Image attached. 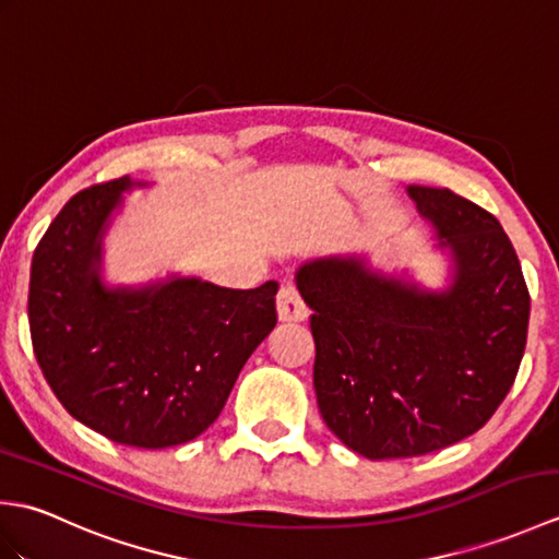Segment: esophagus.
I'll return each instance as SVG.
<instances>
[{"label": "esophagus", "instance_id": "esophagus-1", "mask_svg": "<svg viewBox=\"0 0 559 559\" xmlns=\"http://www.w3.org/2000/svg\"><path fill=\"white\" fill-rule=\"evenodd\" d=\"M276 310L281 322H305L307 319V305L302 302L298 288L290 286V283L281 286L276 295Z\"/></svg>", "mask_w": 559, "mask_h": 559}]
</instances>
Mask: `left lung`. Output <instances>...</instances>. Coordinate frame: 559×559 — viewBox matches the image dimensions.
I'll list each match as a JSON object with an SVG mask.
<instances>
[{"mask_svg":"<svg viewBox=\"0 0 559 559\" xmlns=\"http://www.w3.org/2000/svg\"><path fill=\"white\" fill-rule=\"evenodd\" d=\"M408 197L449 257L442 290L362 257L312 259L295 273L314 312L319 413L372 461L423 456L478 432L526 348L531 298L500 221L449 189L411 185Z\"/></svg>","mask_w":559,"mask_h":559,"instance_id":"obj_1","label":"left lung"}]
</instances>
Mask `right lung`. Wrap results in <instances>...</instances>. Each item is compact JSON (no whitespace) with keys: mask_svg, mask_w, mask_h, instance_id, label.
Returning a JSON list of instances; mask_svg holds the SVG:
<instances>
[{"mask_svg":"<svg viewBox=\"0 0 559 559\" xmlns=\"http://www.w3.org/2000/svg\"><path fill=\"white\" fill-rule=\"evenodd\" d=\"M132 177L71 197L35 247L33 353L59 403L117 444L165 449L218 418L249 355L276 326L278 283L252 290L170 273L103 281V237Z\"/></svg>","mask_w":559,"mask_h":559,"instance_id":"right-lung-1","label":"right lung"}]
</instances>
